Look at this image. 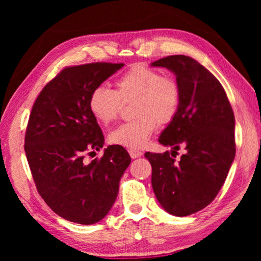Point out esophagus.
Listing matches in <instances>:
<instances>
[{
	"mask_svg": "<svg viewBox=\"0 0 261 261\" xmlns=\"http://www.w3.org/2000/svg\"><path fill=\"white\" fill-rule=\"evenodd\" d=\"M128 152H129V155L132 159H137L139 156L142 155V152L138 151V149H128Z\"/></svg>",
	"mask_w": 261,
	"mask_h": 261,
	"instance_id": "34e87169",
	"label": "esophagus"
}]
</instances>
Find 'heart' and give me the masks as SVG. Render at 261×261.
Masks as SVG:
<instances>
[{
  "instance_id": "b5f03b06",
  "label": "heart",
  "mask_w": 261,
  "mask_h": 261,
  "mask_svg": "<svg viewBox=\"0 0 261 261\" xmlns=\"http://www.w3.org/2000/svg\"><path fill=\"white\" fill-rule=\"evenodd\" d=\"M180 88L172 77L158 70L135 65L115 82V91L97 87L89 96V110L98 122L108 124L117 119L122 102L135 99L134 115L138 117L110 132L109 141L129 149L147 144L158 122L170 123L180 106Z\"/></svg>"
}]
</instances>
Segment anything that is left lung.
Listing matches in <instances>:
<instances>
[{
    "instance_id": "8db88e82",
    "label": "left lung",
    "mask_w": 261,
    "mask_h": 261,
    "mask_svg": "<svg viewBox=\"0 0 261 261\" xmlns=\"http://www.w3.org/2000/svg\"><path fill=\"white\" fill-rule=\"evenodd\" d=\"M176 74L180 106L159 137L171 152L145 156L152 165V188L160 204L174 216H188L210 204L235 158V119L226 91L197 60L169 56L151 64ZM180 147L186 153L174 159Z\"/></svg>"
}]
</instances>
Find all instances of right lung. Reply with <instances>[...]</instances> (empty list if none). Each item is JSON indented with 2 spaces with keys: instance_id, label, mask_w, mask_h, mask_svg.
<instances>
[{
  "instance_id": "obj_1",
  "label": "right lung",
  "mask_w": 261,
  "mask_h": 261,
  "mask_svg": "<svg viewBox=\"0 0 261 261\" xmlns=\"http://www.w3.org/2000/svg\"><path fill=\"white\" fill-rule=\"evenodd\" d=\"M122 66L91 63L66 67L46 84L32 108L24 137L32 176L46 204L71 222L94 224L106 217L130 164L128 152L117 145L105 148L101 159L84 160L105 145L89 110V96Z\"/></svg>"
}]
</instances>
